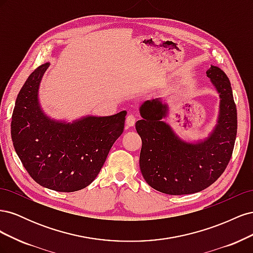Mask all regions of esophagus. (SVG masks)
<instances>
[{"instance_id":"esophagus-1","label":"esophagus","mask_w":253,"mask_h":253,"mask_svg":"<svg viewBox=\"0 0 253 253\" xmlns=\"http://www.w3.org/2000/svg\"><path fill=\"white\" fill-rule=\"evenodd\" d=\"M135 122H136V117L134 116V115L129 114L128 116L126 117V124L127 126H135Z\"/></svg>"}]
</instances>
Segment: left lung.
<instances>
[{"label": "left lung", "mask_w": 253, "mask_h": 253, "mask_svg": "<svg viewBox=\"0 0 253 253\" xmlns=\"http://www.w3.org/2000/svg\"><path fill=\"white\" fill-rule=\"evenodd\" d=\"M206 74L220 99L217 124L206 139L195 143L180 139L163 121L168 104L160 98L144 101L139 109L142 119L136 122V131L142 141L140 171L149 186L159 192H200L211 186L230 162L237 129L231 83L217 66L211 65Z\"/></svg>", "instance_id": "1"}]
</instances>
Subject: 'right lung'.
<instances>
[{
	"label": "right lung",
	"mask_w": 253,
	"mask_h": 253,
	"mask_svg": "<svg viewBox=\"0 0 253 253\" xmlns=\"http://www.w3.org/2000/svg\"><path fill=\"white\" fill-rule=\"evenodd\" d=\"M49 63L30 74L17 97L11 138L23 166L40 186L74 192L91 183L124 132L126 112L106 117L86 116L72 124L49 118L38 91Z\"/></svg>",
	"instance_id": "add662e5"
}]
</instances>
